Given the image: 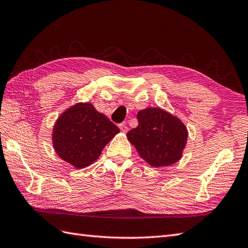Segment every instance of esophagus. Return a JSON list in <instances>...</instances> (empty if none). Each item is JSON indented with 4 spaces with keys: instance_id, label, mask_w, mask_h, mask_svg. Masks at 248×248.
I'll return each mask as SVG.
<instances>
[{
    "instance_id": "obj_1",
    "label": "esophagus",
    "mask_w": 248,
    "mask_h": 248,
    "mask_svg": "<svg viewBox=\"0 0 248 248\" xmlns=\"http://www.w3.org/2000/svg\"><path fill=\"white\" fill-rule=\"evenodd\" d=\"M119 129L121 130V132H124V133H125V132H128V130H129V128H128V125H127V124H119Z\"/></svg>"
}]
</instances>
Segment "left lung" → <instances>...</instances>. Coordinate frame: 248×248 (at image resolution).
<instances>
[{"mask_svg":"<svg viewBox=\"0 0 248 248\" xmlns=\"http://www.w3.org/2000/svg\"><path fill=\"white\" fill-rule=\"evenodd\" d=\"M137 117L139 125L129 131L127 138L140 158L153 168L179 161L188 139V130L183 121L160 108H144Z\"/></svg>","mask_w":248,"mask_h":248,"instance_id":"obj_1","label":"left lung"}]
</instances>
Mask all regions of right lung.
<instances>
[{
  "instance_id": "add662e5",
  "label": "right lung",
  "mask_w": 248,
  "mask_h": 248,
  "mask_svg": "<svg viewBox=\"0 0 248 248\" xmlns=\"http://www.w3.org/2000/svg\"><path fill=\"white\" fill-rule=\"evenodd\" d=\"M119 131L91 103L79 102L65 109L56 120L52 146L65 162L75 169H84L101 156L106 144Z\"/></svg>"
}]
</instances>
